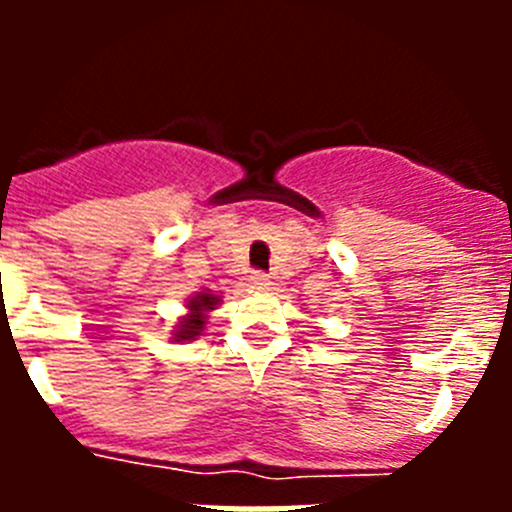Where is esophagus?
I'll return each mask as SVG.
<instances>
[{
  "label": "esophagus",
  "instance_id": "34e87169",
  "mask_svg": "<svg viewBox=\"0 0 512 512\" xmlns=\"http://www.w3.org/2000/svg\"><path fill=\"white\" fill-rule=\"evenodd\" d=\"M251 284L256 289H269L271 287V277H269V274H264V271H253Z\"/></svg>",
  "mask_w": 512,
  "mask_h": 512
}]
</instances>
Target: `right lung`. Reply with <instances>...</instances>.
Returning <instances> with one entry per match:
<instances>
[{
	"mask_svg": "<svg viewBox=\"0 0 512 512\" xmlns=\"http://www.w3.org/2000/svg\"><path fill=\"white\" fill-rule=\"evenodd\" d=\"M217 305H220V297L210 295V292H197L194 297H189L187 315L176 323V330L171 336H174L176 341H194L197 336H202L207 315H210Z\"/></svg>",
	"mask_w": 512,
	"mask_h": 512,
	"instance_id": "1",
	"label": "right lung"
}]
</instances>
